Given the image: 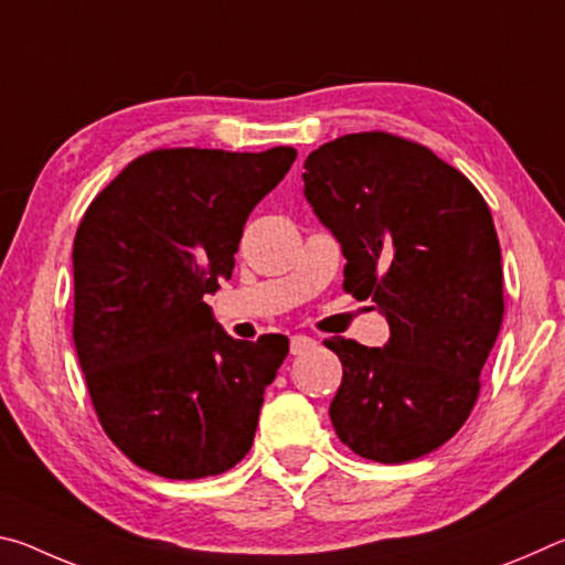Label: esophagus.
<instances>
[{"instance_id": "esophagus-1", "label": "esophagus", "mask_w": 565, "mask_h": 565, "mask_svg": "<svg viewBox=\"0 0 565 565\" xmlns=\"http://www.w3.org/2000/svg\"><path fill=\"white\" fill-rule=\"evenodd\" d=\"M317 349V341H313L311 337H303V333H296V337H291V353L294 356H301V353Z\"/></svg>"}]
</instances>
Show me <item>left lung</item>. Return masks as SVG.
Returning a JSON list of instances; mask_svg holds the SVG:
<instances>
[{
    "instance_id": "left-lung-1",
    "label": "left lung",
    "mask_w": 565,
    "mask_h": 565,
    "mask_svg": "<svg viewBox=\"0 0 565 565\" xmlns=\"http://www.w3.org/2000/svg\"><path fill=\"white\" fill-rule=\"evenodd\" d=\"M306 199L341 242L343 291L371 299L391 339H327L343 379L329 416L353 454L404 463L471 416L503 321L491 209L461 171L388 131L347 134L303 161Z\"/></svg>"
}]
</instances>
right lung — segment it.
I'll use <instances>...</instances> for the list:
<instances>
[{
  "label": "right lung",
  "instance_id": "1",
  "mask_svg": "<svg viewBox=\"0 0 565 565\" xmlns=\"http://www.w3.org/2000/svg\"><path fill=\"white\" fill-rule=\"evenodd\" d=\"M296 149H154L109 181L74 236V347L114 446L177 481L218 476L254 444L289 339H232L204 301L232 279L252 209Z\"/></svg>",
  "mask_w": 565,
  "mask_h": 565
}]
</instances>
